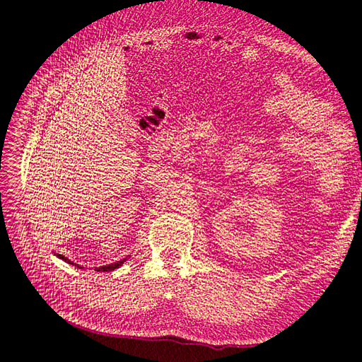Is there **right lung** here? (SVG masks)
<instances>
[{"instance_id":"1","label":"right lung","mask_w":362,"mask_h":362,"mask_svg":"<svg viewBox=\"0 0 362 362\" xmlns=\"http://www.w3.org/2000/svg\"><path fill=\"white\" fill-rule=\"evenodd\" d=\"M55 255H57L58 259H62L63 262H66V263H69V264H75L74 262H71V260H69L67 257H64L63 254H55ZM127 259H129V255H127V257H124V259H123V260H120V262L111 263V264H108V266H100V267H96L95 271H98V272H110V271H114V269H119V267H120V266H122ZM75 266H76V267H79V269H83V267L78 266V264H75Z\"/></svg>"}]
</instances>
